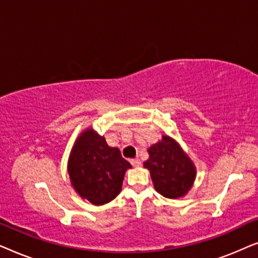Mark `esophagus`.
I'll list each match as a JSON object with an SVG mask.
<instances>
[{"mask_svg":"<svg viewBox=\"0 0 258 258\" xmlns=\"http://www.w3.org/2000/svg\"><path fill=\"white\" fill-rule=\"evenodd\" d=\"M130 163H132L133 164V167H141V164H142V163H141V161L139 160V158H135V160H132V161H130Z\"/></svg>","mask_w":258,"mask_h":258,"instance_id":"esophagus-1","label":"esophagus"}]
</instances>
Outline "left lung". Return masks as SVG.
I'll use <instances>...</instances> for the list:
<instances>
[{
	"instance_id": "left-lung-1",
	"label": "left lung",
	"mask_w": 258,
	"mask_h": 258,
	"mask_svg": "<svg viewBox=\"0 0 258 258\" xmlns=\"http://www.w3.org/2000/svg\"><path fill=\"white\" fill-rule=\"evenodd\" d=\"M144 168L150 171L154 186L167 199H179L191 189L196 168L179 144L167 135L148 149Z\"/></svg>"
}]
</instances>
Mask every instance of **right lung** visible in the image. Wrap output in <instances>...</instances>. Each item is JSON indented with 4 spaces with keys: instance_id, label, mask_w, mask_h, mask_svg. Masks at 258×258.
Returning <instances> with one entry per match:
<instances>
[{
    "instance_id": "add662e5",
    "label": "right lung",
    "mask_w": 258,
    "mask_h": 258,
    "mask_svg": "<svg viewBox=\"0 0 258 258\" xmlns=\"http://www.w3.org/2000/svg\"><path fill=\"white\" fill-rule=\"evenodd\" d=\"M132 164L118 148L109 147L104 136L88 128L74 143L68 174L75 191L94 206L110 202L122 189L123 178Z\"/></svg>"
}]
</instances>
